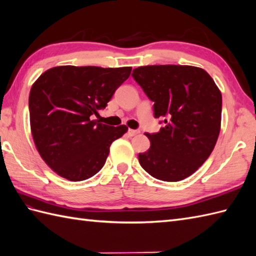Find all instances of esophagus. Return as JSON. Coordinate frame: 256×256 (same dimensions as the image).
<instances>
[{"instance_id":"34e87169","label":"esophagus","mask_w":256,"mask_h":256,"mask_svg":"<svg viewBox=\"0 0 256 256\" xmlns=\"http://www.w3.org/2000/svg\"><path fill=\"white\" fill-rule=\"evenodd\" d=\"M138 133H140L138 130H128V134L130 136H135V135H138Z\"/></svg>"}]
</instances>
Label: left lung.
Here are the masks:
<instances>
[{
  "instance_id": "1",
  "label": "left lung",
  "mask_w": 256,
  "mask_h": 256,
  "mask_svg": "<svg viewBox=\"0 0 256 256\" xmlns=\"http://www.w3.org/2000/svg\"><path fill=\"white\" fill-rule=\"evenodd\" d=\"M133 78L154 101L155 118H164L140 164L158 180L176 182L193 174L210 157L222 123V92L210 74L190 65H147Z\"/></svg>"
}]
</instances>
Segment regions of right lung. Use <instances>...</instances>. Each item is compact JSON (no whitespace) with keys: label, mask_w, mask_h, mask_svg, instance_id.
I'll list each match as a JSON object with an SVG mask.
<instances>
[{"label":"right lung","mask_w":256,"mask_h":256,"mask_svg":"<svg viewBox=\"0 0 256 256\" xmlns=\"http://www.w3.org/2000/svg\"><path fill=\"white\" fill-rule=\"evenodd\" d=\"M132 68L64 65L46 70L29 94L30 128L41 158L60 176L82 181L104 167L112 142L128 126L92 120L104 109Z\"/></svg>","instance_id":"add662e5"}]
</instances>
